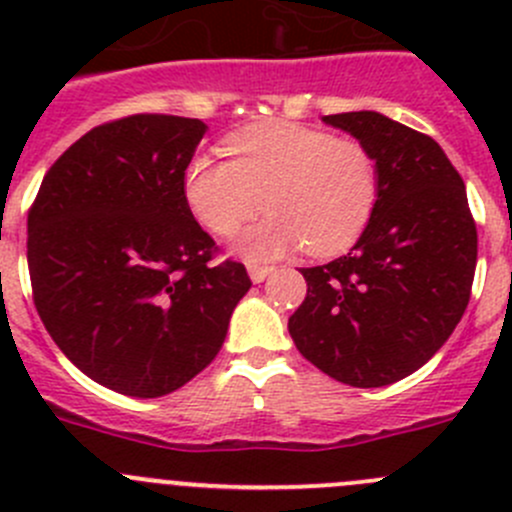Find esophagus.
I'll list each match as a JSON object with an SVG mask.
<instances>
[{"label":"esophagus","mask_w":512,"mask_h":512,"mask_svg":"<svg viewBox=\"0 0 512 512\" xmlns=\"http://www.w3.org/2000/svg\"><path fill=\"white\" fill-rule=\"evenodd\" d=\"M272 270H275V267H272V265H257V262H252V265L247 267V272H250L252 282H265L267 277L272 275Z\"/></svg>","instance_id":"obj_1"}]
</instances>
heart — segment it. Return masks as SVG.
Wrapping results in <instances>:
<instances>
[{"instance_id": "1", "label": "heart", "mask_w": 512, "mask_h": 512, "mask_svg": "<svg viewBox=\"0 0 512 512\" xmlns=\"http://www.w3.org/2000/svg\"><path fill=\"white\" fill-rule=\"evenodd\" d=\"M223 151L230 160L208 153L190 160L185 200L220 237L235 235L265 200L270 215L237 240L247 260H270L302 245L309 255H339L364 235L379 208V160L359 138L270 121L230 133Z\"/></svg>"}]
</instances>
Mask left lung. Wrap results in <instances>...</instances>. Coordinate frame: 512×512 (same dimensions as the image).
Masks as SVG:
<instances>
[{"label": "left lung", "mask_w": 512, "mask_h": 512, "mask_svg": "<svg viewBox=\"0 0 512 512\" xmlns=\"http://www.w3.org/2000/svg\"><path fill=\"white\" fill-rule=\"evenodd\" d=\"M324 121L374 151L381 200L352 252L304 267L307 297L289 334L324 374L374 389L421 369L461 322L478 230L463 178L431 136L376 111Z\"/></svg>", "instance_id": "8db88e82"}]
</instances>
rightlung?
Here are the masks:
<instances>
[{"instance_id": "right-lung-1", "label": "right lung", "mask_w": 512, "mask_h": 512, "mask_svg": "<svg viewBox=\"0 0 512 512\" xmlns=\"http://www.w3.org/2000/svg\"><path fill=\"white\" fill-rule=\"evenodd\" d=\"M198 118L101 123L46 170L29 208L27 262L46 332L89 379L138 399L188 384L225 342L252 287L185 200Z\"/></svg>"}]
</instances>
